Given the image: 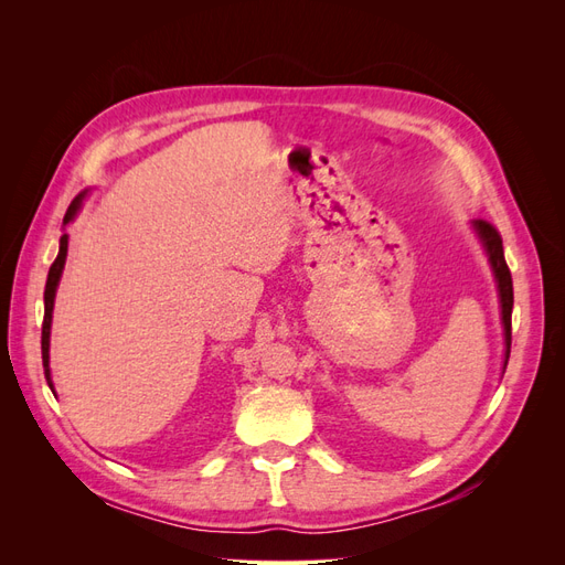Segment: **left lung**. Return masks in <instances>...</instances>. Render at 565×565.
I'll list each match as a JSON object with an SVG mask.
<instances>
[{"mask_svg": "<svg viewBox=\"0 0 565 565\" xmlns=\"http://www.w3.org/2000/svg\"><path fill=\"white\" fill-rule=\"evenodd\" d=\"M473 228L481 237V243L486 247L488 262L492 266L494 280H498V289H500V303H502V324H504V344H507V353H504V367L509 361V351H511V309H514V285H511V270L504 262V249H502V237L492 224L483 218L473 221Z\"/></svg>", "mask_w": 565, "mask_h": 565, "instance_id": "obj_1", "label": "left lung"}]
</instances>
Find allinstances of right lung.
<instances>
[{"label":"right lung","instance_id":"add662e5","mask_svg":"<svg viewBox=\"0 0 565 565\" xmlns=\"http://www.w3.org/2000/svg\"><path fill=\"white\" fill-rule=\"evenodd\" d=\"M87 193H79L73 202L71 207H67L65 212V218L63 224H71V221L77 216L79 207H82V200ZM65 256H67V235L63 233L61 235V247H58V256L56 262L51 264L49 268V278H46V287H44V322H42V363H44V377H46V384L49 388L54 391V384H51V372H49V334H51V311H54V297H56V287H58V280H61V273H63V266H65Z\"/></svg>","mask_w":565,"mask_h":565}]
</instances>
